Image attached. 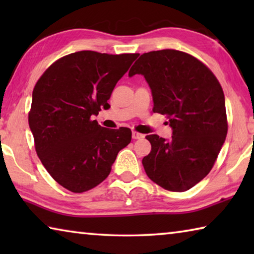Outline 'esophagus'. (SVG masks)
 Returning <instances> with one entry per match:
<instances>
[{
  "label": "esophagus",
  "mask_w": 254,
  "mask_h": 254,
  "mask_svg": "<svg viewBox=\"0 0 254 254\" xmlns=\"http://www.w3.org/2000/svg\"><path fill=\"white\" fill-rule=\"evenodd\" d=\"M132 137H133V139H134V140H137V139H142V137H144V135L141 134V133H139V132L133 131V132H132Z\"/></svg>",
  "instance_id": "34e87169"
}]
</instances>
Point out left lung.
I'll list each match as a JSON object with an SVG mask.
<instances>
[{
	"label": "left lung",
	"instance_id": "8db88e82",
	"mask_svg": "<svg viewBox=\"0 0 254 254\" xmlns=\"http://www.w3.org/2000/svg\"><path fill=\"white\" fill-rule=\"evenodd\" d=\"M143 75L153 112L166 115L170 140L150 134L145 174L170 191H185L208 175L227 134L225 98L216 77L192 56L165 49L140 56L128 76Z\"/></svg>",
	"mask_w": 254,
	"mask_h": 254
}]
</instances>
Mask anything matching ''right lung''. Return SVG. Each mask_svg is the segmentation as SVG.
<instances>
[{
  "label": "right lung",
  "mask_w": 254,
  "mask_h": 254,
  "mask_svg": "<svg viewBox=\"0 0 254 254\" xmlns=\"http://www.w3.org/2000/svg\"><path fill=\"white\" fill-rule=\"evenodd\" d=\"M137 56L77 51L55 62L34 86L29 112L34 147L51 177L68 190L96 187L131 142L130 128L103 127L92 117L109 109L115 85Z\"/></svg>",
  "instance_id": "add662e5"
}]
</instances>
